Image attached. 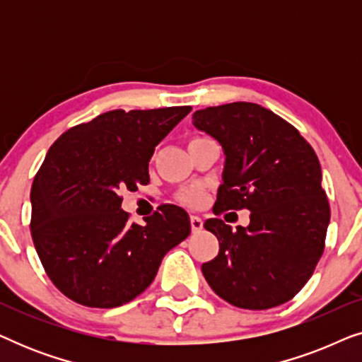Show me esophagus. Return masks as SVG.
Instances as JSON below:
<instances>
[{"instance_id":"1","label":"esophagus","mask_w":362,"mask_h":362,"mask_svg":"<svg viewBox=\"0 0 362 362\" xmlns=\"http://www.w3.org/2000/svg\"><path fill=\"white\" fill-rule=\"evenodd\" d=\"M191 227H192V232H201L202 219L199 216H191Z\"/></svg>"}]
</instances>
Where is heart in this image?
I'll use <instances>...</instances> for the list:
<instances>
[{
  "instance_id": "obj_1",
  "label": "heart",
  "mask_w": 362,
  "mask_h": 362,
  "mask_svg": "<svg viewBox=\"0 0 362 362\" xmlns=\"http://www.w3.org/2000/svg\"><path fill=\"white\" fill-rule=\"evenodd\" d=\"M181 201H185L189 206H199L202 202V191L199 187H191L181 194Z\"/></svg>"
}]
</instances>
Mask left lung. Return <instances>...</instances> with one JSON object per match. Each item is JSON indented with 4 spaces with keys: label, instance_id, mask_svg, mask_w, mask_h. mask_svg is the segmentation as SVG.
<instances>
[{
    "label": "left lung",
    "instance_id": "8db88e82",
    "mask_svg": "<svg viewBox=\"0 0 362 362\" xmlns=\"http://www.w3.org/2000/svg\"><path fill=\"white\" fill-rule=\"evenodd\" d=\"M192 125L222 146L224 170L214 212L249 209L250 224L204 227L219 254L201 270L230 305L267 310L303 288L325 249L329 204L318 156L298 130L262 105L234 102L194 112Z\"/></svg>",
    "mask_w": 362,
    "mask_h": 362
}]
</instances>
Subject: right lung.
Here are the masks:
<instances>
[{"label": "right lung", "mask_w": 362, "mask_h": 362, "mask_svg": "<svg viewBox=\"0 0 362 362\" xmlns=\"http://www.w3.org/2000/svg\"><path fill=\"white\" fill-rule=\"evenodd\" d=\"M189 112H105L49 148L33 182L31 234L44 270L67 298L92 308L128 303L191 234L182 207L160 206L143 226L130 224L118 196L150 182L156 145Z\"/></svg>", "instance_id": "add662e5"}]
</instances>
